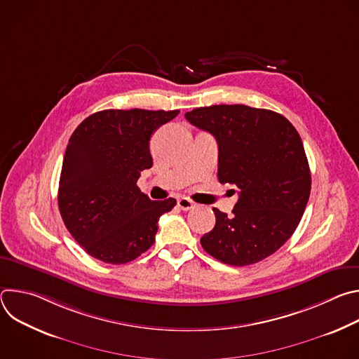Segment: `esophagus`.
<instances>
[{"instance_id":"obj_1","label":"esophagus","mask_w":359,"mask_h":359,"mask_svg":"<svg viewBox=\"0 0 359 359\" xmlns=\"http://www.w3.org/2000/svg\"><path fill=\"white\" fill-rule=\"evenodd\" d=\"M177 206H179L182 210L187 212V210H191V209L196 208V203L191 201V200L187 198V197H180V198L177 200Z\"/></svg>"}]
</instances>
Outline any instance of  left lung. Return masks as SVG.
Masks as SVG:
<instances>
[{
    "mask_svg": "<svg viewBox=\"0 0 359 359\" xmlns=\"http://www.w3.org/2000/svg\"><path fill=\"white\" fill-rule=\"evenodd\" d=\"M184 116L216 137L219 182L238 190L231 217L213 209L216 226L200 238L203 248L236 267L267 259L295 231L311 191L298 132L283 115L245 105L196 108Z\"/></svg>",
    "mask_w": 359,
    "mask_h": 359,
    "instance_id": "8db88e82",
    "label": "left lung"
}]
</instances>
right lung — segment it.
Here are the masks:
<instances>
[{
  "label": "right lung",
  "instance_id": "obj_1",
  "mask_svg": "<svg viewBox=\"0 0 359 359\" xmlns=\"http://www.w3.org/2000/svg\"><path fill=\"white\" fill-rule=\"evenodd\" d=\"M179 112L100 111L69 137L58 206L68 231L93 259L125 264L155 243L159 217L176 200H150L136 183L153 165L150 136Z\"/></svg>",
  "mask_w": 359,
  "mask_h": 359
}]
</instances>
